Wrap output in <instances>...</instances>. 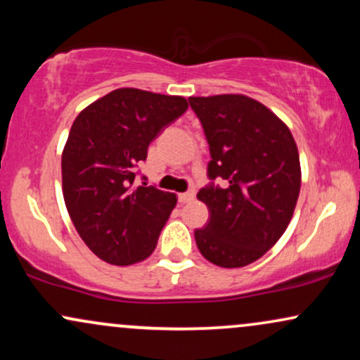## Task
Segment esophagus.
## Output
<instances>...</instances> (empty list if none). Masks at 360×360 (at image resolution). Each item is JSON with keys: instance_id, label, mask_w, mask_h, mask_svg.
Here are the masks:
<instances>
[{"instance_id": "1", "label": "esophagus", "mask_w": 360, "mask_h": 360, "mask_svg": "<svg viewBox=\"0 0 360 360\" xmlns=\"http://www.w3.org/2000/svg\"><path fill=\"white\" fill-rule=\"evenodd\" d=\"M177 198H179V203H189L194 200V193H181Z\"/></svg>"}]
</instances>
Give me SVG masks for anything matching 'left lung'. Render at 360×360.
<instances>
[{
	"label": "left lung",
	"mask_w": 360,
	"mask_h": 360,
	"mask_svg": "<svg viewBox=\"0 0 360 360\" xmlns=\"http://www.w3.org/2000/svg\"><path fill=\"white\" fill-rule=\"evenodd\" d=\"M212 160L208 176L223 188L200 189L210 221L194 232L206 260L218 267H245L286 232L301 188L300 154L278 115L245 94L191 96Z\"/></svg>",
	"instance_id": "1"
}]
</instances>
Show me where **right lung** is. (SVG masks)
<instances>
[{
	"instance_id": "obj_1",
	"label": "right lung",
	"mask_w": 360,
	"mask_h": 360,
	"mask_svg": "<svg viewBox=\"0 0 360 360\" xmlns=\"http://www.w3.org/2000/svg\"><path fill=\"white\" fill-rule=\"evenodd\" d=\"M186 110L183 96L120 88L74 120L62 150V194L82 242L105 262L130 266L154 252L177 198L135 186V166Z\"/></svg>"
}]
</instances>
